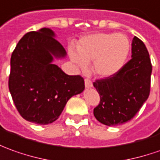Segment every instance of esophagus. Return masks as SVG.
Instances as JSON below:
<instances>
[{"instance_id": "34e87169", "label": "esophagus", "mask_w": 160, "mask_h": 160, "mask_svg": "<svg viewBox=\"0 0 160 160\" xmlns=\"http://www.w3.org/2000/svg\"><path fill=\"white\" fill-rule=\"evenodd\" d=\"M85 86L86 88H91L93 86V82L89 79H85Z\"/></svg>"}]
</instances>
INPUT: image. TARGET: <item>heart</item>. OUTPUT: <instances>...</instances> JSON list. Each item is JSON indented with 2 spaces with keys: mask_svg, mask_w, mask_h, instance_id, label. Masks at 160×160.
I'll return each instance as SVG.
<instances>
[{
  "mask_svg": "<svg viewBox=\"0 0 160 160\" xmlns=\"http://www.w3.org/2000/svg\"><path fill=\"white\" fill-rule=\"evenodd\" d=\"M130 51V39L122 33L99 32L85 36L77 44V51L69 49L71 60L85 70L92 62V70L100 77H110L124 66Z\"/></svg>",
  "mask_w": 160,
  "mask_h": 160,
  "instance_id": "heart-1",
  "label": "heart"
}]
</instances>
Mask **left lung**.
<instances>
[{"label": "left lung", "mask_w": 160, "mask_h": 160, "mask_svg": "<svg viewBox=\"0 0 160 160\" xmlns=\"http://www.w3.org/2000/svg\"><path fill=\"white\" fill-rule=\"evenodd\" d=\"M131 58L117 73L94 82L101 97L94 115L105 125L131 120L149 97L152 66L144 43L137 37L131 43Z\"/></svg>", "instance_id": "left-lung-1"}]
</instances>
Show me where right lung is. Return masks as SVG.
Listing matches in <instances>:
<instances>
[{"label": "right lung", "mask_w": 160, "mask_h": 160, "mask_svg": "<svg viewBox=\"0 0 160 160\" xmlns=\"http://www.w3.org/2000/svg\"><path fill=\"white\" fill-rule=\"evenodd\" d=\"M49 28L30 31L11 55L8 88L17 110L25 120L45 125L56 121L72 96L85 88L80 75H67L53 58L66 52Z\"/></svg>", "instance_id": "1"}]
</instances>
